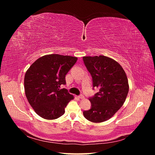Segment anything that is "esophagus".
Segmentation results:
<instances>
[{"instance_id": "1", "label": "esophagus", "mask_w": 155, "mask_h": 155, "mask_svg": "<svg viewBox=\"0 0 155 155\" xmlns=\"http://www.w3.org/2000/svg\"><path fill=\"white\" fill-rule=\"evenodd\" d=\"M79 97L80 98V99H84V98H85V96H84L83 94H81L79 96Z\"/></svg>"}]
</instances>
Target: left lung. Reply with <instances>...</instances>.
I'll use <instances>...</instances> for the list:
<instances>
[{
    "label": "left lung",
    "instance_id": "1",
    "mask_svg": "<svg viewBox=\"0 0 155 155\" xmlns=\"http://www.w3.org/2000/svg\"><path fill=\"white\" fill-rule=\"evenodd\" d=\"M83 60L92 76L93 89L99 88V92L89 97L91 109L83 114L92 122H103L124 105L129 92L127 78L121 65L106 56H87Z\"/></svg>",
    "mask_w": 155,
    "mask_h": 155
}]
</instances>
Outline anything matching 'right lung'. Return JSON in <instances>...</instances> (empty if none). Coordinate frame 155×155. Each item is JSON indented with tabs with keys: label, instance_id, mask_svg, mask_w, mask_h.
Returning a JSON list of instances; mask_svg holds the SVG:
<instances>
[{
	"label": "right lung",
	"instance_id": "1",
	"mask_svg": "<svg viewBox=\"0 0 155 155\" xmlns=\"http://www.w3.org/2000/svg\"><path fill=\"white\" fill-rule=\"evenodd\" d=\"M78 58L68 55L50 54L37 59L27 70L25 90L29 104L39 116L54 120L64 113L68 102L74 99L66 88L65 76Z\"/></svg>",
	"mask_w": 155,
	"mask_h": 155
}]
</instances>
